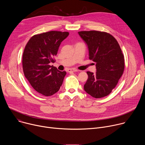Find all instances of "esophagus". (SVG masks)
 <instances>
[{"label": "esophagus", "instance_id": "34e87169", "mask_svg": "<svg viewBox=\"0 0 145 145\" xmlns=\"http://www.w3.org/2000/svg\"><path fill=\"white\" fill-rule=\"evenodd\" d=\"M78 71V70H77V69H73V68H72V69H69L68 70V72H77Z\"/></svg>", "mask_w": 145, "mask_h": 145}]
</instances>
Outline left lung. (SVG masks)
Masks as SVG:
<instances>
[{
    "instance_id": "left-lung-1",
    "label": "left lung",
    "mask_w": 145,
    "mask_h": 145,
    "mask_svg": "<svg viewBox=\"0 0 145 145\" xmlns=\"http://www.w3.org/2000/svg\"><path fill=\"white\" fill-rule=\"evenodd\" d=\"M87 44L89 58L96 63V72H87L84 91L95 98L108 95L117 85L125 69V59L116 39L99 31L78 32Z\"/></svg>"
}]
</instances>
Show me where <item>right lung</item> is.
I'll return each mask as SVG.
<instances>
[{"instance_id":"1","label":"right lung","mask_w":145,"mask_h":145,"mask_svg":"<svg viewBox=\"0 0 145 145\" xmlns=\"http://www.w3.org/2000/svg\"><path fill=\"white\" fill-rule=\"evenodd\" d=\"M68 32L51 31L33 35L26 44L22 57L24 74L33 88L44 96L58 91L63 84L65 71H58L53 63L62 41Z\"/></svg>"}]
</instances>
